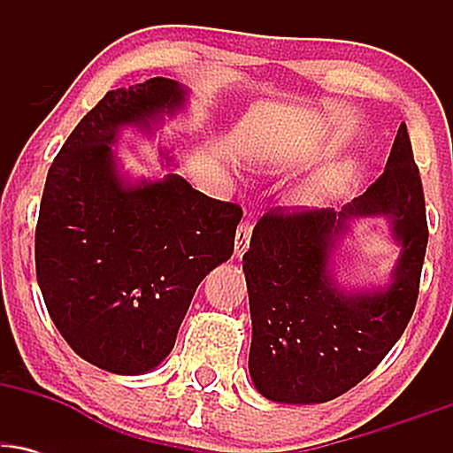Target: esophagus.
<instances>
[{
	"mask_svg": "<svg viewBox=\"0 0 453 453\" xmlns=\"http://www.w3.org/2000/svg\"><path fill=\"white\" fill-rule=\"evenodd\" d=\"M251 232H253V221L244 219L236 230V241H234V256L242 257L244 251L249 249V241H251Z\"/></svg>",
	"mask_w": 453,
	"mask_h": 453,
	"instance_id": "1",
	"label": "esophagus"
}]
</instances>
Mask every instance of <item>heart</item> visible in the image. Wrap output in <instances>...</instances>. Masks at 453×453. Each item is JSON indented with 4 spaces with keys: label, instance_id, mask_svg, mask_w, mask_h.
Segmentation results:
<instances>
[{
    "label": "heart",
    "instance_id": "b5f03b06",
    "mask_svg": "<svg viewBox=\"0 0 453 453\" xmlns=\"http://www.w3.org/2000/svg\"><path fill=\"white\" fill-rule=\"evenodd\" d=\"M353 174L351 164H332L327 168L317 173L313 179L306 183L303 189L296 196V202L303 206H319L326 204L327 200H332L336 194H341L345 189L347 183H349Z\"/></svg>",
    "mask_w": 453,
    "mask_h": 453
}]
</instances>
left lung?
Returning <instances> with one entry per match:
<instances>
[{
	"instance_id": "8db88e82",
	"label": "left lung",
	"mask_w": 453,
	"mask_h": 453,
	"mask_svg": "<svg viewBox=\"0 0 453 453\" xmlns=\"http://www.w3.org/2000/svg\"><path fill=\"white\" fill-rule=\"evenodd\" d=\"M386 219L399 257L381 286L345 288L335 257L352 226ZM428 244L424 189L407 126L386 170L336 212H268L242 256L251 309L249 375L264 398L319 404L362 381L403 336Z\"/></svg>"
}]
</instances>
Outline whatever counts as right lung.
Returning <instances> with one entry per match:
<instances>
[{
	"label": "right lung",
	"mask_w": 453,
	"mask_h": 453,
	"mask_svg": "<svg viewBox=\"0 0 453 453\" xmlns=\"http://www.w3.org/2000/svg\"><path fill=\"white\" fill-rule=\"evenodd\" d=\"M187 102L170 78L108 91L46 176L35 227L46 309L82 360L114 375H144L168 357L197 285L234 251L236 204L174 173L134 179L114 155L126 129L155 136Z\"/></svg>",
	"instance_id": "add662e5"
}]
</instances>
